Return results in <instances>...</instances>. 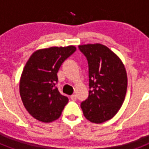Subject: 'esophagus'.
Here are the masks:
<instances>
[{
    "label": "esophagus",
    "mask_w": 149,
    "mask_h": 149,
    "mask_svg": "<svg viewBox=\"0 0 149 149\" xmlns=\"http://www.w3.org/2000/svg\"><path fill=\"white\" fill-rule=\"evenodd\" d=\"M71 99L72 100V101H76V99H77V96H76V95H71Z\"/></svg>",
    "instance_id": "34e87169"
}]
</instances>
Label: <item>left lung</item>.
Wrapping results in <instances>:
<instances>
[{"instance_id":"left-lung-1","label":"left lung","mask_w":149,"mask_h":149,"mask_svg":"<svg viewBox=\"0 0 149 149\" xmlns=\"http://www.w3.org/2000/svg\"><path fill=\"white\" fill-rule=\"evenodd\" d=\"M89 67V96L81 107L84 116L93 123L112 119L125 98L127 77L120 59L101 44L79 45Z\"/></svg>"}]
</instances>
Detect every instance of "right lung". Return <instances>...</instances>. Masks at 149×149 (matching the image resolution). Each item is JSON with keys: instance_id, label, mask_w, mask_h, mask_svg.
<instances>
[{"instance_id": "1", "label": "right lung", "mask_w": 149, "mask_h": 149, "mask_svg": "<svg viewBox=\"0 0 149 149\" xmlns=\"http://www.w3.org/2000/svg\"><path fill=\"white\" fill-rule=\"evenodd\" d=\"M76 51L74 46L51 47L35 51L26 63L20 80V95L29 113L37 120L51 122L60 116L68 102L56 86L63 63Z\"/></svg>"}]
</instances>
